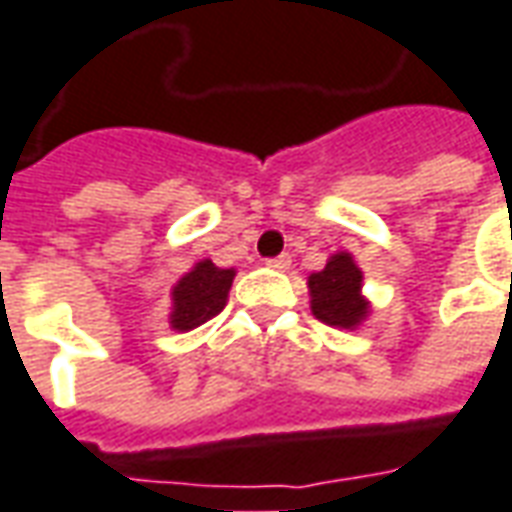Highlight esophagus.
<instances>
[{
  "mask_svg": "<svg viewBox=\"0 0 512 512\" xmlns=\"http://www.w3.org/2000/svg\"><path fill=\"white\" fill-rule=\"evenodd\" d=\"M266 266L271 268H280V271H285V268L291 266V255H277V257H268Z\"/></svg>",
  "mask_w": 512,
  "mask_h": 512,
  "instance_id": "1",
  "label": "esophagus"
}]
</instances>
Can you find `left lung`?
<instances>
[{"instance_id": "1", "label": "left lung", "mask_w": 512, "mask_h": 512, "mask_svg": "<svg viewBox=\"0 0 512 512\" xmlns=\"http://www.w3.org/2000/svg\"><path fill=\"white\" fill-rule=\"evenodd\" d=\"M363 274L355 266L352 255H335L327 266L310 274V307L313 316L330 327L352 330L368 313V302L360 296Z\"/></svg>"}]
</instances>
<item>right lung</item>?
I'll return each mask as SVG.
<instances>
[{
  "instance_id": "1",
  "label": "right lung",
  "mask_w": 512,
  "mask_h": 512,
  "mask_svg": "<svg viewBox=\"0 0 512 512\" xmlns=\"http://www.w3.org/2000/svg\"><path fill=\"white\" fill-rule=\"evenodd\" d=\"M235 271L219 268L210 260L196 263L171 293L174 310H171V327L174 330H194L210 318H216L227 307L230 285Z\"/></svg>"
}]
</instances>
